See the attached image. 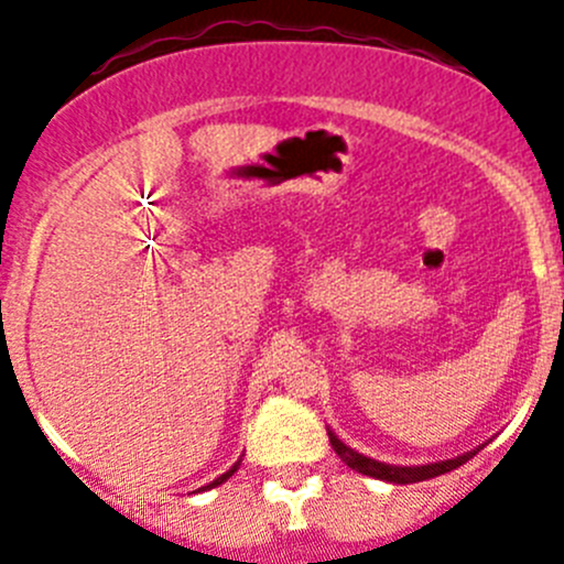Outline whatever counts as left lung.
I'll return each instance as SVG.
<instances>
[{"mask_svg": "<svg viewBox=\"0 0 564 564\" xmlns=\"http://www.w3.org/2000/svg\"><path fill=\"white\" fill-rule=\"evenodd\" d=\"M328 440H330V448L336 451V456L347 464L350 469L356 473L369 475V478L377 480H388V484H417V480H429V478H437V475L451 473V469L462 467L464 462H469L475 454H478L484 445H478L475 451H467V454L456 456V458H445V462H434V464H417V467H399V464H386V462H377V458H369L358 451H352L350 445L341 443L334 432L328 429Z\"/></svg>", "mask_w": 564, "mask_h": 564, "instance_id": "1", "label": "left lung"}]
</instances>
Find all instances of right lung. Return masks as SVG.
<instances>
[{
    "label": "right lung",
    "mask_w": 564,
    "mask_h": 564,
    "mask_svg": "<svg viewBox=\"0 0 564 564\" xmlns=\"http://www.w3.org/2000/svg\"><path fill=\"white\" fill-rule=\"evenodd\" d=\"M239 467H241V458H239V462H236V464H234V467H230V469H228V473H225V475H219V478H217V480H212V484H208V486H203V489H197V491H206V489H214V486L225 484V480H228V478H230V475H234V473H236V469H239Z\"/></svg>",
    "instance_id": "obj_1"
}]
</instances>
